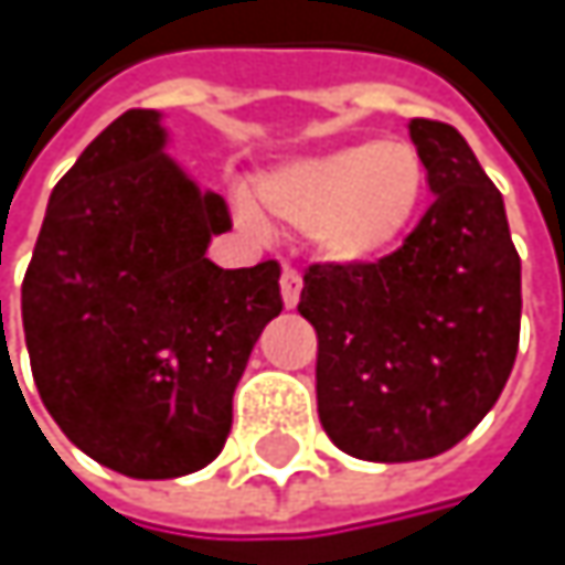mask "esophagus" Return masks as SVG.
<instances>
[{
	"mask_svg": "<svg viewBox=\"0 0 565 565\" xmlns=\"http://www.w3.org/2000/svg\"><path fill=\"white\" fill-rule=\"evenodd\" d=\"M281 297L284 307H297V300H300V275L294 268L281 271Z\"/></svg>",
	"mask_w": 565,
	"mask_h": 565,
	"instance_id": "1",
	"label": "esophagus"
}]
</instances>
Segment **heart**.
<instances>
[{
	"instance_id": "1",
	"label": "heart",
	"mask_w": 565,
	"mask_h": 565,
	"mask_svg": "<svg viewBox=\"0 0 565 565\" xmlns=\"http://www.w3.org/2000/svg\"><path fill=\"white\" fill-rule=\"evenodd\" d=\"M428 189V170L408 143H353L294 160L258 182V215L310 232L330 265H370L390 255L412 228Z\"/></svg>"
}]
</instances>
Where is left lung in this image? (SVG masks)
I'll use <instances>...</instances> for the list:
<instances>
[{"label":"left lung","mask_w":565,"mask_h":565,"mask_svg":"<svg viewBox=\"0 0 565 565\" xmlns=\"http://www.w3.org/2000/svg\"><path fill=\"white\" fill-rule=\"evenodd\" d=\"M435 202L370 265H310L300 317L317 330V412L363 461L455 448L498 402L520 343V255L498 185L465 137L415 117Z\"/></svg>","instance_id":"1"}]
</instances>
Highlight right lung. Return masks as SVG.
I'll return each mask as SVG.
<instances>
[{"mask_svg":"<svg viewBox=\"0 0 565 565\" xmlns=\"http://www.w3.org/2000/svg\"><path fill=\"white\" fill-rule=\"evenodd\" d=\"M157 110L120 114L61 175L22 281L32 376L57 428L127 478L205 468L268 320L281 265L205 258L228 205L163 153Z\"/></svg>","mask_w":565,"mask_h":565,"instance_id":"obj_1","label":"right lung"}]
</instances>
